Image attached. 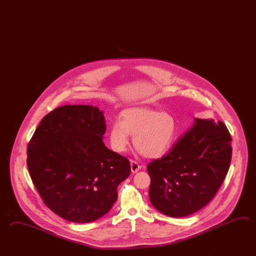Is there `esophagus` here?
I'll return each instance as SVG.
<instances>
[{"instance_id": "esophagus-1", "label": "esophagus", "mask_w": 256, "mask_h": 256, "mask_svg": "<svg viewBox=\"0 0 256 256\" xmlns=\"http://www.w3.org/2000/svg\"><path fill=\"white\" fill-rule=\"evenodd\" d=\"M130 167L132 173L138 172L141 168L140 165L138 162H135V160H130Z\"/></svg>"}]
</instances>
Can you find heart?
Segmentation results:
<instances>
[{"label": "heart", "mask_w": 256, "mask_h": 256, "mask_svg": "<svg viewBox=\"0 0 256 256\" xmlns=\"http://www.w3.org/2000/svg\"><path fill=\"white\" fill-rule=\"evenodd\" d=\"M177 132V122L172 114L148 106H132L120 113L108 130L112 150L126 152L133 135V144L144 156L155 158L164 155L172 146Z\"/></svg>", "instance_id": "b5f03b06"}]
</instances>
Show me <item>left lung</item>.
Returning <instances> with one entry per match:
<instances>
[{"mask_svg": "<svg viewBox=\"0 0 256 256\" xmlns=\"http://www.w3.org/2000/svg\"><path fill=\"white\" fill-rule=\"evenodd\" d=\"M230 141L222 121L195 118L168 155L148 164L153 207L170 217H184L209 204L229 170Z\"/></svg>", "mask_w": 256, "mask_h": 256, "instance_id": "8db88e82", "label": "left lung"}]
</instances>
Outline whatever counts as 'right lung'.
Listing matches in <instances>:
<instances>
[{"label":"right lung","instance_id":"obj_1","mask_svg":"<svg viewBox=\"0 0 256 256\" xmlns=\"http://www.w3.org/2000/svg\"><path fill=\"white\" fill-rule=\"evenodd\" d=\"M103 111L66 104L47 114L27 148L32 180L49 209L63 219L86 224L108 214L130 164L104 146Z\"/></svg>","mask_w":256,"mask_h":256}]
</instances>
